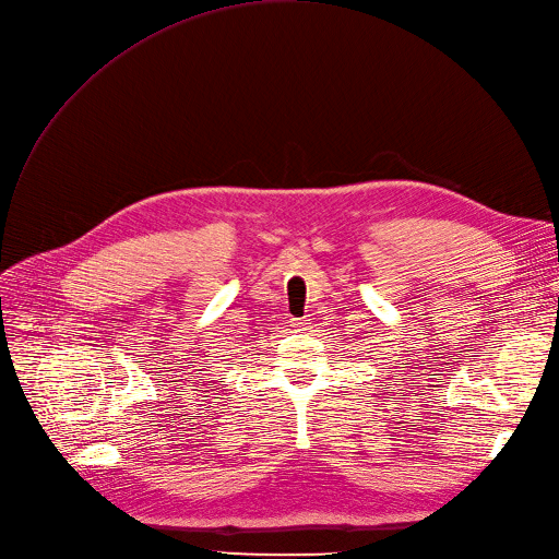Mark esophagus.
Masks as SVG:
<instances>
[{
  "label": "esophagus",
  "instance_id": "34e87169",
  "mask_svg": "<svg viewBox=\"0 0 559 559\" xmlns=\"http://www.w3.org/2000/svg\"><path fill=\"white\" fill-rule=\"evenodd\" d=\"M292 325H294L296 330H302V328H305V323H302L300 319H292Z\"/></svg>",
  "mask_w": 559,
  "mask_h": 559
}]
</instances>
